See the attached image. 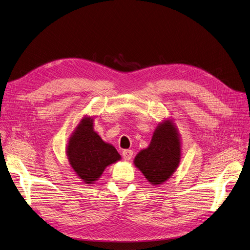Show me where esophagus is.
I'll use <instances>...</instances> for the list:
<instances>
[{
  "mask_svg": "<svg viewBox=\"0 0 250 250\" xmlns=\"http://www.w3.org/2000/svg\"><path fill=\"white\" fill-rule=\"evenodd\" d=\"M122 155H123L124 160H126V161H129V160H130L133 157V151H132V149H124V151L122 152Z\"/></svg>",
  "mask_w": 250,
  "mask_h": 250,
  "instance_id": "obj_1",
  "label": "esophagus"
}]
</instances>
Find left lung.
Segmentation results:
<instances>
[{
    "mask_svg": "<svg viewBox=\"0 0 250 250\" xmlns=\"http://www.w3.org/2000/svg\"><path fill=\"white\" fill-rule=\"evenodd\" d=\"M181 160V143L170 121L160 124L148 147L134 159L135 166L153 185L164 183L172 175Z\"/></svg>",
    "mask_w": 250,
    "mask_h": 250,
    "instance_id": "left-lung-1",
    "label": "left lung"
}]
</instances>
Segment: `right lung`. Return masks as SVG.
<instances>
[{
    "instance_id": "obj_1",
    "label": "right lung",
    "mask_w": 250,
    "mask_h": 250,
    "mask_svg": "<svg viewBox=\"0 0 250 250\" xmlns=\"http://www.w3.org/2000/svg\"><path fill=\"white\" fill-rule=\"evenodd\" d=\"M67 156L75 172L86 184H92L106 166L121 159L112 145L105 144L93 131V120L90 118L83 119L69 138Z\"/></svg>"
}]
</instances>
